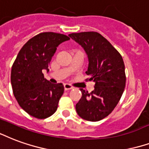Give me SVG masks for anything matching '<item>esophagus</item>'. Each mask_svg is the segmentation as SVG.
I'll return each instance as SVG.
<instances>
[{
  "instance_id": "1",
  "label": "esophagus",
  "mask_w": 149,
  "mask_h": 149,
  "mask_svg": "<svg viewBox=\"0 0 149 149\" xmlns=\"http://www.w3.org/2000/svg\"><path fill=\"white\" fill-rule=\"evenodd\" d=\"M64 88H65V91H68V90H71V89L74 88L72 86L69 84H64Z\"/></svg>"
}]
</instances>
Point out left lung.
Here are the masks:
<instances>
[{
	"instance_id": "1",
	"label": "left lung",
	"mask_w": 149,
	"mask_h": 149,
	"mask_svg": "<svg viewBox=\"0 0 149 149\" xmlns=\"http://www.w3.org/2000/svg\"><path fill=\"white\" fill-rule=\"evenodd\" d=\"M69 37L81 45L88 57L90 78L95 89L89 93L82 88V96L76 105L83 119L97 122L108 116L119 102L125 87V64L122 55L111 42L95 31L72 33Z\"/></svg>"
}]
</instances>
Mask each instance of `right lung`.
Returning <instances> with one entry per match:
<instances>
[{
	"label": "right lung",
	"instance_id": "obj_1",
	"mask_svg": "<svg viewBox=\"0 0 149 149\" xmlns=\"http://www.w3.org/2000/svg\"><path fill=\"white\" fill-rule=\"evenodd\" d=\"M69 39L63 34L40 33L24 44L13 63L11 84L14 96L22 109L36 118H47L58 109L64 86L45 79L42 70H49L58 45Z\"/></svg>",
	"mask_w": 149,
	"mask_h": 149
}]
</instances>
